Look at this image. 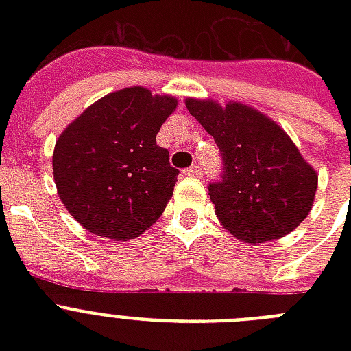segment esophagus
<instances>
[{
	"label": "esophagus",
	"mask_w": 351,
	"mask_h": 351,
	"mask_svg": "<svg viewBox=\"0 0 351 351\" xmlns=\"http://www.w3.org/2000/svg\"><path fill=\"white\" fill-rule=\"evenodd\" d=\"M202 173H204L202 167H200L198 164H193L189 169H186V175H189V176H202Z\"/></svg>",
	"instance_id": "esophagus-1"
}]
</instances>
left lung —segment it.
<instances>
[{
	"label": "left lung",
	"instance_id": "left-lung-1",
	"mask_svg": "<svg viewBox=\"0 0 351 351\" xmlns=\"http://www.w3.org/2000/svg\"><path fill=\"white\" fill-rule=\"evenodd\" d=\"M186 106L219 145L222 173L208 191L226 230L247 244L291 233L310 213L317 175L288 134L242 104Z\"/></svg>",
	"mask_w": 351,
	"mask_h": 351
}]
</instances>
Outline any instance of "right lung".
I'll return each instance as SVG.
<instances>
[{
    "mask_svg": "<svg viewBox=\"0 0 351 351\" xmlns=\"http://www.w3.org/2000/svg\"><path fill=\"white\" fill-rule=\"evenodd\" d=\"M175 107L171 96L129 87L93 104L58 138V195L85 230L129 240L158 220L180 173L169 151L156 145Z\"/></svg>",
    "mask_w": 351,
    "mask_h": 351,
    "instance_id": "obj_1",
    "label": "right lung"
}]
</instances>
